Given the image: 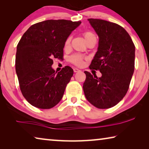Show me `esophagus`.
Instances as JSON below:
<instances>
[{
	"mask_svg": "<svg viewBox=\"0 0 149 149\" xmlns=\"http://www.w3.org/2000/svg\"><path fill=\"white\" fill-rule=\"evenodd\" d=\"M81 70H79V69H77V68H74V72H80Z\"/></svg>",
	"mask_w": 149,
	"mask_h": 149,
	"instance_id": "esophagus-1",
	"label": "esophagus"
}]
</instances>
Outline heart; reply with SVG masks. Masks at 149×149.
<instances>
[{
    "label": "heart",
    "instance_id": "1",
    "mask_svg": "<svg viewBox=\"0 0 149 149\" xmlns=\"http://www.w3.org/2000/svg\"><path fill=\"white\" fill-rule=\"evenodd\" d=\"M84 36L85 37V39H87V38H89L90 37H92V36H95V35L93 33L91 32H85L84 33ZM70 41H71V37H68L66 41L65 42V46H68L70 44ZM84 57L81 56V55L80 54H75L72 55V56H70L69 58V61L72 63L73 64H74L75 65H77V66H82L84 64Z\"/></svg>",
    "mask_w": 149,
    "mask_h": 149
}]
</instances>
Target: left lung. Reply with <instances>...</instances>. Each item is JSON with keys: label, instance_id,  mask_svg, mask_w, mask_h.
Wrapping results in <instances>:
<instances>
[{"label": "left lung", "instance_id": "left-lung-1", "mask_svg": "<svg viewBox=\"0 0 149 149\" xmlns=\"http://www.w3.org/2000/svg\"><path fill=\"white\" fill-rule=\"evenodd\" d=\"M88 20L99 37L89 68L99 70L102 76L85 71L83 88L91 104L100 109L110 108L122 100L129 89L135 69V47L128 33L118 24L99 19Z\"/></svg>", "mask_w": 149, "mask_h": 149}]
</instances>
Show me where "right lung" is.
Wrapping results in <instances>:
<instances>
[{"label":"right lung","mask_w":149,"mask_h":149,"mask_svg":"<svg viewBox=\"0 0 149 149\" xmlns=\"http://www.w3.org/2000/svg\"><path fill=\"white\" fill-rule=\"evenodd\" d=\"M81 23L46 20L32 25L19 40L16 72L22 95L33 107L50 109L61 100L74 70L67 65L55 72L52 58H63L65 42Z\"/></svg>","instance_id":"obj_1"}]
</instances>
